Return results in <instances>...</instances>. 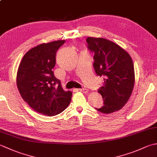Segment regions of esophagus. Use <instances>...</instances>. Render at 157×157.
Returning a JSON list of instances; mask_svg holds the SVG:
<instances>
[{"label":"esophagus","mask_w":157,"mask_h":157,"mask_svg":"<svg viewBox=\"0 0 157 157\" xmlns=\"http://www.w3.org/2000/svg\"><path fill=\"white\" fill-rule=\"evenodd\" d=\"M79 90L80 92H82L83 93H84V94H86V93L88 92V89H86V88H80V89H79Z\"/></svg>","instance_id":"obj_1"}]
</instances>
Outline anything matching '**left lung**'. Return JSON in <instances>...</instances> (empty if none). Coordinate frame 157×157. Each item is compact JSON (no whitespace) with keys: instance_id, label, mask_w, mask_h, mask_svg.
<instances>
[{"instance_id":"8db88e82","label":"left lung","mask_w":157,"mask_h":157,"mask_svg":"<svg viewBox=\"0 0 157 157\" xmlns=\"http://www.w3.org/2000/svg\"><path fill=\"white\" fill-rule=\"evenodd\" d=\"M87 47L94 52L93 67L104 83L98 88L103 105L96 109L103 113H111L121 109L128 102L134 88V67L131 56L115 43L101 38L86 39Z\"/></svg>"}]
</instances>
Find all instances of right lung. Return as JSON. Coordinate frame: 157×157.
I'll return each instance as SVG.
<instances>
[{
  "mask_svg": "<svg viewBox=\"0 0 157 157\" xmlns=\"http://www.w3.org/2000/svg\"><path fill=\"white\" fill-rule=\"evenodd\" d=\"M65 42L38 45L25 53L19 66L17 85L20 94L34 111L42 115H58L71 102V92L63 90L52 71L56 51Z\"/></svg>",
  "mask_w": 157,
  "mask_h": 157,
  "instance_id": "obj_1",
  "label": "right lung"
}]
</instances>
